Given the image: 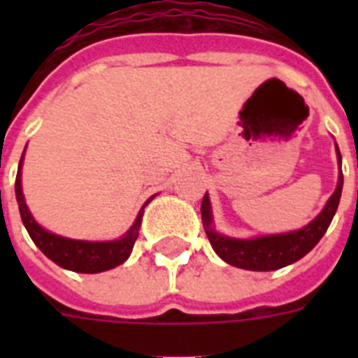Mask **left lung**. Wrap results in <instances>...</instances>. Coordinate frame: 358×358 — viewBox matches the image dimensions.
Here are the masks:
<instances>
[{
	"label": "left lung",
	"mask_w": 358,
	"mask_h": 358,
	"mask_svg": "<svg viewBox=\"0 0 358 358\" xmlns=\"http://www.w3.org/2000/svg\"><path fill=\"white\" fill-rule=\"evenodd\" d=\"M336 156H338L340 163L336 189L327 201L322 213L306 227H303L301 230H294V232L260 236V238L250 239L229 238V236L219 234L213 229L210 196L204 195L201 206L202 223H204L208 239H210V243H212L213 250L219 255V258H223L230 266L249 269V271H275V269L289 266V264H294V262L301 260L305 255H308L316 247L317 241L323 238V234L327 232L329 224H331L334 213L338 210L342 185H344L342 156H340L338 146H336Z\"/></svg>",
	"instance_id": "obj_1"
}]
</instances>
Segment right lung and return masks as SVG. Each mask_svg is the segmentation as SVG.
Here are the masks:
<instances>
[{
	"label": "right lung",
	"mask_w": 358,
	"mask_h": 358,
	"mask_svg": "<svg viewBox=\"0 0 358 358\" xmlns=\"http://www.w3.org/2000/svg\"><path fill=\"white\" fill-rule=\"evenodd\" d=\"M22 162H24V154L20 159L18 174H16V184H14V191H16V201H18L20 215H22V223L29 232L31 239L35 241V245L50 258L55 262L57 266L70 269L76 273H102L108 269L120 266L122 262L128 260V256L131 255L135 239L139 236L141 219H143V210L148 202L154 199L150 196L145 202V206L141 208L139 215L135 219L134 227L126 232L120 239L115 241H81V239H70L63 238V236L52 234L36 223L33 215H31L29 208L24 201V193H22Z\"/></svg>",
	"instance_id": "1"
}]
</instances>
